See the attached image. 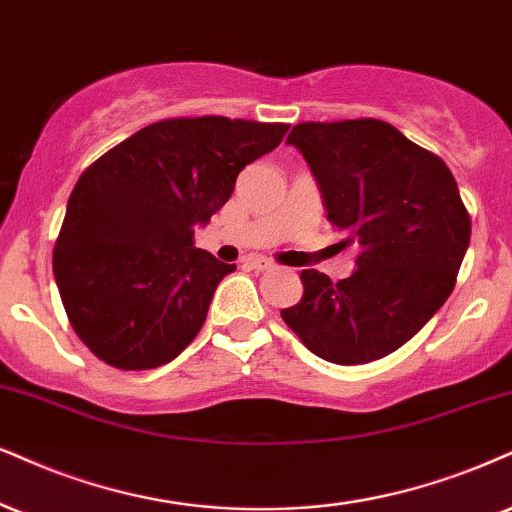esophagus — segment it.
I'll return each mask as SVG.
<instances>
[{"label":"esophagus","instance_id":"obj_1","mask_svg":"<svg viewBox=\"0 0 512 512\" xmlns=\"http://www.w3.org/2000/svg\"><path fill=\"white\" fill-rule=\"evenodd\" d=\"M244 263L249 268H254V270H268V268H273V263L268 261V258H263V256H249V258H244Z\"/></svg>","mask_w":512,"mask_h":512}]
</instances>
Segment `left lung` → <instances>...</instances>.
Returning <instances> with one entry per match:
<instances>
[{
	"mask_svg": "<svg viewBox=\"0 0 512 512\" xmlns=\"http://www.w3.org/2000/svg\"><path fill=\"white\" fill-rule=\"evenodd\" d=\"M311 166L339 244L361 254L346 280L304 270V296L282 320L337 365L389 356L449 299L470 244V213L449 166L377 118L299 123L289 132Z\"/></svg>",
	"mask_w": 512,
	"mask_h": 512,
	"instance_id": "8db88e82",
	"label": "left lung"
}]
</instances>
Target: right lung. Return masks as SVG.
Instances as JSON below:
<instances>
[{"mask_svg":"<svg viewBox=\"0 0 512 512\" xmlns=\"http://www.w3.org/2000/svg\"><path fill=\"white\" fill-rule=\"evenodd\" d=\"M289 125L201 116L151 123L75 182L54 244L73 330L118 370L170 363L197 337L237 266L194 246V227L230 199L237 175Z\"/></svg>","mask_w":512,"mask_h":512,"instance_id":"right-lung-1","label":"right lung"}]
</instances>
